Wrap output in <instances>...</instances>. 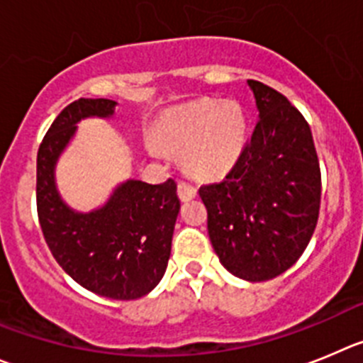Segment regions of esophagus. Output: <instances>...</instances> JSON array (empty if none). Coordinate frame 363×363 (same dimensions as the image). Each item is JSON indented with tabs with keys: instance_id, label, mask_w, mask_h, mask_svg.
<instances>
[{
	"instance_id": "obj_1",
	"label": "esophagus",
	"mask_w": 363,
	"mask_h": 363,
	"mask_svg": "<svg viewBox=\"0 0 363 363\" xmlns=\"http://www.w3.org/2000/svg\"><path fill=\"white\" fill-rule=\"evenodd\" d=\"M177 191H179V197H181L182 201H189V199H194L195 195H197V188H195L191 182H186V181L179 182Z\"/></svg>"
}]
</instances>
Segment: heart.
<instances>
[{
	"label": "heart",
	"instance_id": "heart-1",
	"mask_svg": "<svg viewBox=\"0 0 363 363\" xmlns=\"http://www.w3.org/2000/svg\"><path fill=\"white\" fill-rule=\"evenodd\" d=\"M247 121L235 101L199 99L169 110L157 137L172 150H184V168L195 177L226 174L246 145Z\"/></svg>",
	"mask_w": 363,
	"mask_h": 363
}]
</instances>
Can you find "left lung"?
<instances>
[{"instance_id":"obj_1","label":"left lung","mask_w":363,"mask_h":363,"mask_svg":"<svg viewBox=\"0 0 363 363\" xmlns=\"http://www.w3.org/2000/svg\"><path fill=\"white\" fill-rule=\"evenodd\" d=\"M259 123L230 174L201 186L208 235L231 275L264 282L308 247L320 210V164L311 128L280 92L250 79Z\"/></svg>"}]
</instances>
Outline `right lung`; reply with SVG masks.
<instances>
[{"mask_svg":"<svg viewBox=\"0 0 363 363\" xmlns=\"http://www.w3.org/2000/svg\"><path fill=\"white\" fill-rule=\"evenodd\" d=\"M112 99L74 101L55 117L38 152V217L54 259L79 286L113 300L148 295L168 266L181 201L177 184L130 181L113 189L97 210L81 213L61 199L55 164L77 123L86 117H112Z\"/></svg>","mask_w":363,"mask_h":363,"instance_id":"add662e5","label":"right lung"}]
</instances>
